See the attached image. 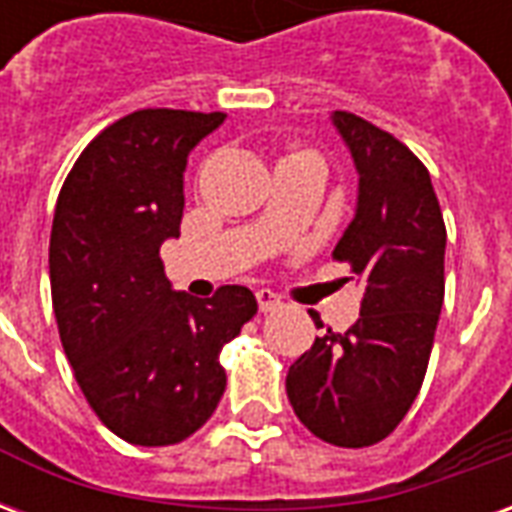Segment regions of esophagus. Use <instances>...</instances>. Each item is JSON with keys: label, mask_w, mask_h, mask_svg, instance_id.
Returning <instances> with one entry per match:
<instances>
[{"label": "esophagus", "mask_w": 512, "mask_h": 512, "mask_svg": "<svg viewBox=\"0 0 512 512\" xmlns=\"http://www.w3.org/2000/svg\"><path fill=\"white\" fill-rule=\"evenodd\" d=\"M255 296H257V307H260V312H271L279 307V299L274 290L263 288V290H257Z\"/></svg>", "instance_id": "34e87169"}]
</instances>
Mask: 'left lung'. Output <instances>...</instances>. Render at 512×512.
<instances>
[{"instance_id":"8db88e82","label":"left lung","mask_w":512,"mask_h":512,"mask_svg":"<svg viewBox=\"0 0 512 512\" xmlns=\"http://www.w3.org/2000/svg\"><path fill=\"white\" fill-rule=\"evenodd\" d=\"M332 123L359 172L354 222L332 257L348 263L362 307L345 334L315 337L285 389L307 430L356 450L386 439L419 395L444 304L447 230L428 169L400 139L351 112ZM312 321L323 329L318 312Z\"/></svg>"}]
</instances>
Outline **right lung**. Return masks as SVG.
Listing matches in <instances>:
<instances>
[{
    "mask_svg": "<svg viewBox=\"0 0 512 512\" xmlns=\"http://www.w3.org/2000/svg\"><path fill=\"white\" fill-rule=\"evenodd\" d=\"M222 112L139 109L104 128L68 172L51 224V304L87 403L139 447L189 439L227 386L224 343L252 321L244 285L172 290L158 249L178 238L183 172Z\"/></svg>",
    "mask_w": 512,
    "mask_h": 512,
    "instance_id": "1",
    "label": "right lung"
}]
</instances>
